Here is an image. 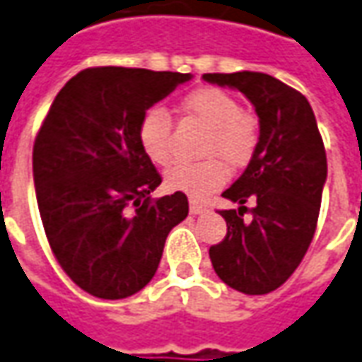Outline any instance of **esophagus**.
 <instances>
[{
  "mask_svg": "<svg viewBox=\"0 0 362 362\" xmlns=\"http://www.w3.org/2000/svg\"><path fill=\"white\" fill-rule=\"evenodd\" d=\"M206 210H208V208H206V204H202V202L198 200H190V214L198 216V214H204Z\"/></svg>",
  "mask_w": 362,
  "mask_h": 362,
  "instance_id": "34e87169",
  "label": "esophagus"
}]
</instances>
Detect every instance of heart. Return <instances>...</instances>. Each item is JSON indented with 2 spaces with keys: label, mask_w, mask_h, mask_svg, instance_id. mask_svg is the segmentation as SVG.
I'll use <instances>...</instances> for the list:
<instances>
[{
  "label": "heart",
  "mask_w": 362,
  "mask_h": 362,
  "mask_svg": "<svg viewBox=\"0 0 362 362\" xmlns=\"http://www.w3.org/2000/svg\"><path fill=\"white\" fill-rule=\"evenodd\" d=\"M180 112L208 129L202 154L212 158L178 162L166 170L164 182L172 190L202 198L228 180L226 163L242 168L252 160L259 144V120L253 112L243 110L233 95L218 87H200L188 93L180 100ZM139 142L150 162L166 166L172 160L170 117L158 107L146 110L139 122Z\"/></svg>",
  "instance_id": "heart-1"
}]
</instances>
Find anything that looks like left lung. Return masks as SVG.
<instances>
[{
  "label": "left lung",
  "instance_id": "1",
  "mask_svg": "<svg viewBox=\"0 0 362 362\" xmlns=\"http://www.w3.org/2000/svg\"><path fill=\"white\" fill-rule=\"evenodd\" d=\"M204 81L238 88L259 117V144L243 174L223 198L238 210H222L228 233L210 247L214 272L245 295L284 285L309 250L327 180V156L309 100L279 78L240 71L206 73ZM256 200L252 220L243 206Z\"/></svg>",
  "mask_w": 362,
  "mask_h": 362
}]
</instances>
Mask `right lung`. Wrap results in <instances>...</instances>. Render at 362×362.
<instances>
[{
  "instance_id": "obj_1",
  "label": "right lung",
  "mask_w": 362,
  "mask_h": 362,
  "mask_svg": "<svg viewBox=\"0 0 362 362\" xmlns=\"http://www.w3.org/2000/svg\"><path fill=\"white\" fill-rule=\"evenodd\" d=\"M190 73L90 67L59 90L33 144L41 222L63 272L87 293L124 299L154 277L188 198L150 192L160 174L139 142L142 115ZM135 210L128 212V206Z\"/></svg>"
}]
</instances>
